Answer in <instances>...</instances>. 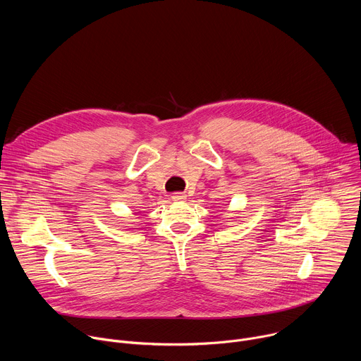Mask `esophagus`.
<instances>
[{
    "instance_id": "obj_1",
    "label": "esophagus",
    "mask_w": 361,
    "mask_h": 361,
    "mask_svg": "<svg viewBox=\"0 0 361 361\" xmlns=\"http://www.w3.org/2000/svg\"><path fill=\"white\" fill-rule=\"evenodd\" d=\"M171 198H173L174 201H184V200L187 198V195H185L184 192H174V194L171 195Z\"/></svg>"
}]
</instances>
